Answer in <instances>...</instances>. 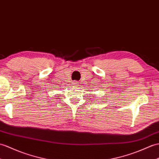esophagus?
<instances>
[{"mask_svg": "<svg viewBox=\"0 0 159 159\" xmlns=\"http://www.w3.org/2000/svg\"><path fill=\"white\" fill-rule=\"evenodd\" d=\"M73 83H74V84H77L79 83L77 82V81H75V82H73Z\"/></svg>", "mask_w": 159, "mask_h": 159, "instance_id": "34e87169", "label": "esophagus"}]
</instances>
